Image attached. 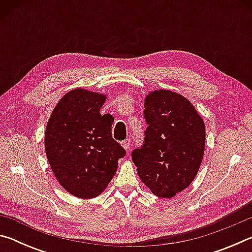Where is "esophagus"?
<instances>
[{
  "mask_svg": "<svg viewBox=\"0 0 252 252\" xmlns=\"http://www.w3.org/2000/svg\"><path fill=\"white\" fill-rule=\"evenodd\" d=\"M130 143H131V140H130V139H126V140H123V141L121 142L122 147L125 148L126 150H129V148H130Z\"/></svg>",
  "mask_w": 252,
  "mask_h": 252,
  "instance_id": "34e87169",
  "label": "esophagus"
}]
</instances>
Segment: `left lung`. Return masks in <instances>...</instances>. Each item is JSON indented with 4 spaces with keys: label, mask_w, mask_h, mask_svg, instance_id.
<instances>
[{
    "label": "left lung",
    "mask_w": 252,
    "mask_h": 252,
    "mask_svg": "<svg viewBox=\"0 0 252 252\" xmlns=\"http://www.w3.org/2000/svg\"><path fill=\"white\" fill-rule=\"evenodd\" d=\"M143 143L131 153L141 181L161 198H172L193 181L206 141L202 118L185 96L153 91L144 100Z\"/></svg>",
    "instance_id": "8db88e82"
}]
</instances>
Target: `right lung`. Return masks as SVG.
I'll return each mask as SVG.
<instances>
[{"label": "right lung", "mask_w": 252, "mask_h": 252, "mask_svg": "<svg viewBox=\"0 0 252 252\" xmlns=\"http://www.w3.org/2000/svg\"><path fill=\"white\" fill-rule=\"evenodd\" d=\"M105 95L74 89L55 106L44 143L51 169L64 189L81 199L103 192L126 150L112 138L113 117L101 116Z\"/></svg>", "instance_id": "1"}]
</instances>
